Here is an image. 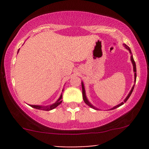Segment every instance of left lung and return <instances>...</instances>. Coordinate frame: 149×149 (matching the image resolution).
Masks as SVG:
<instances>
[{"mask_svg":"<svg viewBox=\"0 0 149 149\" xmlns=\"http://www.w3.org/2000/svg\"><path fill=\"white\" fill-rule=\"evenodd\" d=\"M125 47L126 48H127L128 50L130 51V52L131 53V50H130V47H128V46H127V45H125ZM131 61H132V64H133V68H134V78H135V81H136V64H135V61H134V58H133V57H132V55L131 56ZM134 86L132 87V90H131V91L130 92V93H129V95H127V97H126L125 98V100H124V102H122V103L121 104H118V105H117V106H116V107H114L113 108H112L111 109H117V108H118L119 107H120V106H122L123 104H124V103L125 102H126L127 101V100L128 99H129V97H130V95H131V94H132V91H133V90H134ZM82 90H83V100H84V102H85V103L86 104H88V105L89 106V107H92V108H94V109H95V107H93V106L90 103V102H88V100H87V98H86V96H85V88H84V85H83V83H82Z\"/></svg>","mask_w":149,"mask_h":149,"instance_id":"obj_1","label":"left lung"}]
</instances>
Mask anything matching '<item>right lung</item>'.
<instances>
[{
    "mask_svg": "<svg viewBox=\"0 0 149 149\" xmlns=\"http://www.w3.org/2000/svg\"><path fill=\"white\" fill-rule=\"evenodd\" d=\"M18 50V52H19ZM61 97H62V95H61L60 97H59V99L58 100L57 102H55L54 104H52V105L49 106V107H40V106H36V105H30L31 107L34 108V109H40V110H43V111H50L52 110V109H54V108H56L57 107V106H59V104H60L61 102H62V100H61Z\"/></svg>",
    "mask_w": 149,
    "mask_h": 149,
    "instance_id": "1",
    "label": "right lung"
}]
</instances>
